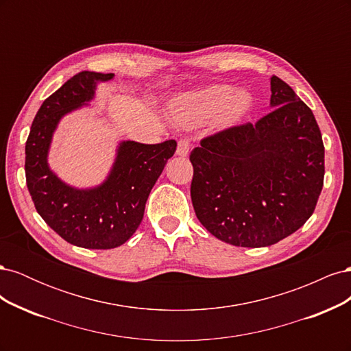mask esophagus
I'll return each instance as SVG.
<instances>
[{
	"label": "esophagus",
	"mask_w": 351,
	"mask_h": 351,
	"mask_svg": "<svg viewBox=\"0 0 351 351\" xmlns=\"http://www.w3.org/2000/svg\"><path fill=\"white\" fill-rule=\"evenodd\" d=\"M190 151V142L189 139H180L177 145V155L180 156H187Z\"/></svg>",
	"instance_id": "1"
}]
</instances>
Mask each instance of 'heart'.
<instances>
[{
    "label": "heart",
    "mask_w": 351,
    "mask_h": 351,
    "mask_svg": "<svg viewBox=\"0 0 351 351\" xmlns=\"http://www.w3.org/2000/svg\"><path fill=\"white\" fill-rule=\"evenodd\" d=\"M252 107V97L244 90L236 93L230 84H212L205 89L178 97L171 104V115L182 127H195L217 117L221 125L237 123Z\"/></svg>",
    "instance_id": "obj_1"
}]
</instances>
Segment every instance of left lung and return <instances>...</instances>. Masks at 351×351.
I'll use <instances>...</instances> for the list:
<instances>
[{
  "label": "left lung",
  "instance_id": "1",
  "mask_svg": "<svg viewBox=\"0 0 351 351\" xmlns=\"http://www.w3.org/2000/svg\"><path fill=\"white\" fill-rule=\"evenodd\" d=\"M271 92V112L206 136L190 152L196 217L232 246L265 247L293 234L324 186L325 147L312 110L277 76Z\"/></svg>",
  "mask_w": 351,
  "mask_h": 351
}]
</instances>
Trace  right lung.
Instances as JSON below:
<instances>
[{"mask_svg":"<svg viewBox=\"0 0 351 351\" xmlns=\"http://www.w3.org/2000/svg\"><path fill=\"white\" fill-rule=\"evenodd\" d=\"M112 73L80 71L48 97L35 117L26 141V184L38 214L60 237L84 249H112L141 226L145 205L177 142L156 145L123 142L107 182L77 190L64 184L47 164L51 137L64 114L93 98L97 82Z\"/></svg>","mask_w":351,"mask_h":351,"instance_id":"right-lung-1","label":"right lung"}]
</instances>
